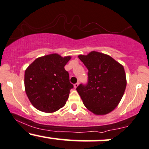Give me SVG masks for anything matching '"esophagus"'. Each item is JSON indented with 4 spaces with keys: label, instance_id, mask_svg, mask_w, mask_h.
Returning a JSON list of instances; mask_svg holds the SVG:
<instances>
[{
    "label": "esophagus",
    "instance_id": "obj_1",
    "mask_svg": "<svg viewBox=\"0 0 149 149\" xmlns=\"http://www.w3.org/2000/svg\"><path fill=\"white\" fill-rule=\"evenodd\" d=\"M78 85H79V83H78V82H77V83L74 84V88H77V87H78Z\"/></svg>",
    "mask_w": 149,
    "mask_h": 149
}]
</instances>
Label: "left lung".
<instances>
[{
  "mask_svg": "<svg viewBox=\"0 0 149 149\" xmlns=\"http://www.w3.org/2000/svg\"><path fill=\"white\" fill-rule=\"evenodd\" d=\"M78 57L88 69V83L76 88L87 110L105 115L119 105L126 87L124 68L110 55L91 51Z\"/></svg>",
  "mask_w": 149,
  "mask_h": 149,
  "instance_id": "1",
  "label": "left lung"
}]
</instances>
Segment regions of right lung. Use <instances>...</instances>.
Instances as JSON below:
<instances>
[{
  "label": "right lung",
  "instance_id": "right-lung-1",
  "mask_svg": "<svg viewBox=\"0 0 149 149\" xmlns=\"http://www.w3.org/2000/svg\"><path fill=\"white\" fill-rule=\"evenodd\" d=\"M71 58L57 53L46 55L36 59L26 69L25 90L36 109L53 113L64 106L73 87L64 69Z\"/></svg>",
  "mask_w": 149,
  "mask_h": 149
}]
</instances>
